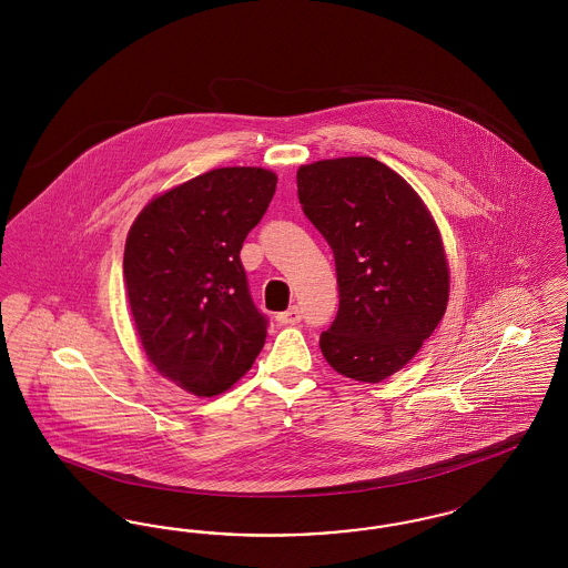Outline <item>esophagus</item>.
Masks as SVG:
<instances>
[{
    "label": "esophagus",
    "instance_id": "obj_1",
    "mask_svg": "<svg viewBox=\"0 0 568 568\" xmlns=\"http://www.w3.org/2000/svg\"><path fill=\"white\" fill-rule=\"evenodd\" d=\"M300 320H302V313H300L297 306H292V308H287L285 313H278V315H276V322L283 325H296L300 324Z\"/></svg>",
    "mask_w": 568,
    "mask_h": 568
}]
</instances>
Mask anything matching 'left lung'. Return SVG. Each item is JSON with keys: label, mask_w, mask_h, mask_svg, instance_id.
Instances as JSON below:
<instances>
[{"label": "left lung", "mask_w": 568, "mask_h": 568, "mask_svg": "<svg viewBox=\"0 0 568 568\" xmlns=\"http://www.w3.org/2000/svg\"><path fill=\"white\" fill-rule=\"evenodd\" d=\"M297 197L336 262L338 313L322 332L327 364L362 383L398 373L440 324L449 268L422 197L373 158L300 165Z\"/></svg>", "instance_id": "left-lung-1"}]
</instances>
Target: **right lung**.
I'll return each instance as SVG.
<instances>
[{"instance_id":"obj_1","label":"right lung","mask_w":568,"mask_h":568,"mask_svg":"<svg viewBox=\"0 0 568 568\" xmlns=\"http://www.w3.org/2000/svg\"><path fill=\"white\" fill-rule=\"evenodd\" d=\"M274 190L271 170L216 168L149 202L128 234L123 274L142 349L200 398L230 389L266 343L241 248Z\"/></svg>"}]
</instances>
